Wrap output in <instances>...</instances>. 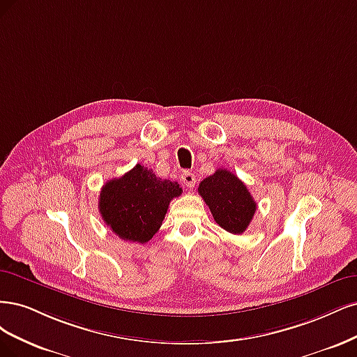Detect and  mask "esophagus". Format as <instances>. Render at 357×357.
<instances>
[{
    "label": "esophagus",
    "instance_id": "esophagus-1",
    "mask_svg": "<svg viewBox=\"0 0 357 357\" xmlns=\"http://www.w3.org/2000/svg\"><path fill=\"white\" fill-rule=\"evenodd\" d=\"M181 181L183 182V185H185L188 190H191L194 187V183H195V175L191 174V172L185 170V172H182Z\"/></svg>",
    "mask_w": 357,
    "mask_h": 357
}]
</instances>
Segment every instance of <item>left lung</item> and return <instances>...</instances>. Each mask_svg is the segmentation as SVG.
Masks as SVG:
<instances>
[{
    "label": "left lung",
    "mask_w": 357,
    "mask_h": 357,
    "mask_svg": "<svg viewBox=\"0 0 357 357\" xmlns=\"http://www.w3.org/2000/svg\"><path fill=\"white\" fill-rule=\"evenodd\" d=\"M199 194L209 206L216 224L231 234H241L250 224L257 203L246 185L227 169L203 179Z\"/></svg>",
    "instance_id": "obj_1"
}]
</instances>
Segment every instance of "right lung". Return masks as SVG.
I'll use <instances>...</instances> for the list:
<instances>
[{
  "instance_id": "add662e5",
  "label": "right lung",
  "mask_w": 357,
  "mask_h": 357,
  "mask_svg": "<svg viewBox=\"0 0 357 357\" xmlns=\"http://www.w3.org/2000/svg\"><path fill=\"white\" fill-rule=\"evenodd\" d=\"M181 194L178 182L160 179L153 170L136 165L102 187L99 212L120 238L146 243L162 227L170 200Z\"/></svg>"
}]
</instances>
